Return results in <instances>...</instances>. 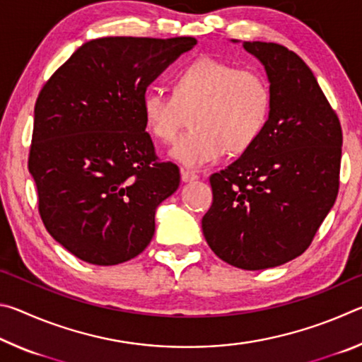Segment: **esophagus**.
<instances>
[{
	"label": "esophagus",
	"instance_id": "esophagus-1",
	"mask_svg": "<svg viewBox=\"0 0 362 362\" xmlns=\"http://www.w3.org/2000/svg\"><path fill=\"white\" fill-rule=\"evenodd\" d=\"M180 175H182V182H185V183L193 182V180L198 179V175H196L194 173H192V170H188V169H182L180 170Z\"/></svg>",
	"mask_w": 362,
	"mask_h": 362
}]
</instances>
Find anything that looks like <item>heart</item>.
I'll list each match as a JSON object with an SVG mask.
<instances>
[{
    "instance_id": "b5f03b06",
    "label": "heart",
    "mask_w": 362,
    "mask_h": 362,
    "mask_svg": "<svg viewBox=\"0 0 362 362\" xmlns=\"http://www.w3.org/2000/svg\"><path fill=\"white\" fill-rule=\"evenodd\" d=\"M269 108L272 93L260 71L212 57L185 66L173 93L148 88L142 97L146 129L163 144L174 142L189 115L192 129L170 155L192 169L217 163L228 150H247L265 129Z\"/></svg>"
}]
</instances>
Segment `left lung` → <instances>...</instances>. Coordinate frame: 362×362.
I'll return each instance as SVG.
<instances>
[{"instance_id":"obj_1","label":"left lung","mask_w":362,"mask_h":362,"mask_svg":"<svg viewBox=\"0 0 362 362\" xmlns=\"http://www.w3.org/2000/svg\"><path fill=\"white\" fill-rule=\"evenodd\" d=\"M243 47L265 66L272 108L260 137L211 175L214 199L203 233L218 259L265 269L302 255L332 209L341 127L296 52L262 41H244Z\"/></svg>"}]
</instances>
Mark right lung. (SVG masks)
Instances as JSON below:
<instances>
[{"mask_svg": "<svg viewBox=\"0 0 362 362\" xmlns=\"http://www.w3.org/2000/svg\"><path fill=\"white\" fill-rule=\"evenodd\" d=\"M194 45L192 36L90 40L42 86L28 170L46 230L78 259L118 265L150 244L156 207L180 173L158 161L142 97Z\"/></svg>", "mask_w": 362, "mask_h": 362, "instance_id": "1", "label": "right lung"}]
</instances>
